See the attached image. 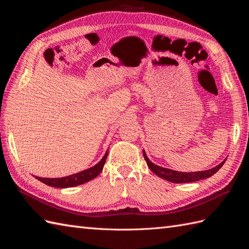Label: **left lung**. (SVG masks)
Masks as SVG:
<instances>
[{"label":"left lung","instance_id":"1","mask_svg":"<svg viewBox=\"0 0 249 249\" xmlns=\"http://www.w3.org/2000/svg\"><path fill=\"white\" fill-rule=\"evenodd\" d=\"M143 156H144V159L146 161V164H147V166L149 167V169L152 170L154 173H156L158 177H160V178L166 179V180H169V182H171V183H177V184L196 182V180L212 177L214 173H216L218 170L221 168V166L225 162V160H224L222 163H220L219 165H217L216 167L211 168L209 170H205V171L180 172V171H176V170L168 169V168L160 167V166H158V165L152 163L148 160V158H147L144 150H143Z\"/></svg>","mask_w":249,"mask_h":249}]
</instances>
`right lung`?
I'll use <instances>...</instances> for the list:
<instances>
[{
    "instance_id": "1",
    "label": "right lung",
    "mask_w": 249,
    "mask_h": 249,
    "mask_svg": "<svg viewBox=\"0 0 249 249\" xmlns=\"http://www.w3.org/2000/svg\"><path fill=\"white\" fill-rule=\"evenodd\" d=\"M107 156H108V152H106V154H105V156L103 157V159L97 163L95 166L86 169L84 171L78 172L76 175H71L64 178H39V177H35V178L38 180H40V182H42L43 184L52 186V187H57V188H69V187L82 185L89 182V180L93 179L94 178H96L100 175L101 171L103 170L105 162H106Z\"/></svg>"
}]
</instances>
